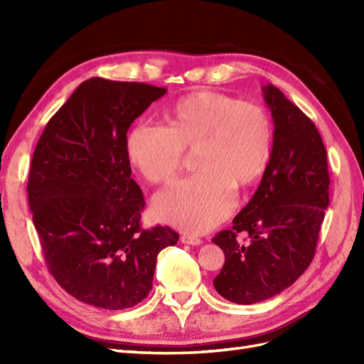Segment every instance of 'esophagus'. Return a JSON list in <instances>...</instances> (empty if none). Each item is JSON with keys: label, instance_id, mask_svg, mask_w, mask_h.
<instances>
[{"label": "esophagus", "instance_id": "esophagus-1", "mask_svg": "<svg viewBox=\"0 0 364 364\" xmlns=\"http://www.w3.org/2000/svg\"><path fill=\"white\" fill-rule=\"evenodd\" d=\"M181 241L183 245H191V246H199V245H202V240L199 238V237H194V235H188V234H183L182 237H181Z\"/></svg>", "mask_w": 364, "mask_h": 364}]
</instances>
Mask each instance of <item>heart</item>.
<instances>
[{
  "label": "heart",
  "mask_w": 364,
  "mask_h": 364,
  "mask_svg": "<svg viewBox=\"0 0 364 364\" xmlns=\"http://www.w3.org/2000/svg\"><path fill=\"white\" fill-rule=\"evenodd\" d=\"M196 148L199 173L161 193L153 214L185 232L202 234L232 211L234 186L246 188L266 171L273 151L270 117L257 103L193 92L165 111V126L138 123L126 138L130 165L155 185L171 182L183 150Z\"/></svg>",
  "instance_id": "b5f03b06"
}]
</instances>
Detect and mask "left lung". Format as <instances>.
<instances>
[{"mask_svg":"<svg viewBox=\"0 0 364 364\" xmlns=\"http://www.w3.org/2000/svg\"><path fill=\"white\" fill-rule=\"evenodd\" d=\"M273 118V151L258 190L213 241L225 252L214 287L250 305L285 290L310 266L329 203L326 149L313 121L277 86L261 87ZM250 235L240 244L236 234Z\"/></svg>","mask_w":364,"mask_h":364,"instance_id":"obj_1","label":"left lung"}]
</instances>
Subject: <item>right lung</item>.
<instances>
[{"mask_svg":"<svg viewBox=\"0 0 364 364\" xmlns=\"http://www.w3.org/2000/svg\"><path fill=\"white\" fill-rule=\"evenodd\" d=\"M165 87L102 77L83 82L53 115L33 153L28 205L60 287L105 310L151 290L158 253L178 243L168 226L141 229L144 196L130 179V124Z\"/></svg>","mask_w":364,"mask_h":364,"instance_id":"obj_1","label":"right lung"}]
</instances>
